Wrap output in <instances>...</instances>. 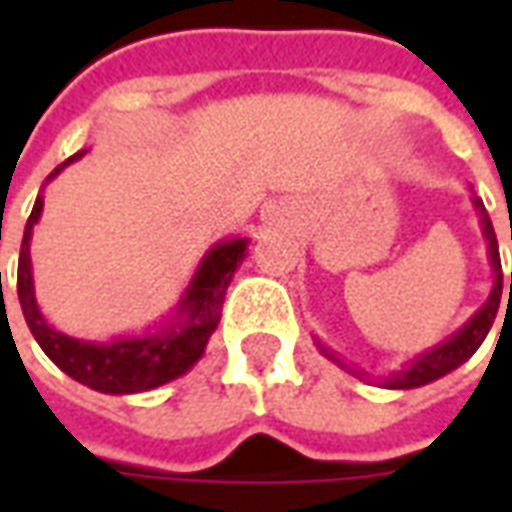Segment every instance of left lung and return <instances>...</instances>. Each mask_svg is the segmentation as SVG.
<instances>
[{
  "mask_svg": "<svg viewBox=\"0 0 512 512\" xmlns=\"http://www.w3.org/2000/svg\"><path fill=\"white\" fill-rule=\"evenodd\" d=\"M472 205L477 208V216H480V230H483L485 238V249H488V263H491V271H494V285H491V293H488V299L480 310L474 312L469 321L463 323L458 332L447 337L444 343H439L436 348H430L425 354L414 356L408 365H403L400 370H395L392 376L384 378L381 386L384 389H417V386H425L430 381H436V378L447 376L452 373L455 367H461L469 356L483 345L485 334L491 332V326H494L496 312H499V301H502V260H499V244H496V233H494V224H491V216L485 211V205L480 197H474ZM512 238V235H510ZM512 299V271H510V296L507 301ZM318 345V351H321L329 362H334L337 367H345L340 356L334 354L332 348H326L321 340H315Z\"/></svg>",
  "mask_w": 512,
  "mask_h": 512,
  "instance_id": "obj_1",
  "label": "left lung"
}]
</instances>
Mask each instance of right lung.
<instances>
[{
  "instance_id": "1",
  "label": "right lung",
  "mask_w": 512,
  "mask_h": 512,
  "mask_svg": "<svg viewBox=\"0 0 512 512\" xmlns=\"http://www.w3.org/2000/svg\"><path fill=\"white\" fill-rule=\"evenodd\" d=\"M84 153L87 150H79L68 161H62L46 178V183L57 178L68 164L79 161ZM40 213H43V191L38 194L27 227H24V241H21V255H18V301H21L29 332L38 340L43 354L73 381L104 395H136V392L156 389L189 373L202 359L205 345L219 326L224 293L235 268L244 263L249 238H227L205 252L189 288L183 290L172 315L156 332L117 337L109 343H93V340H79L71 334L57 332L40 312L38 299H35L32 257H29V241H32Z\"/></svg>"
}]
</instances>
